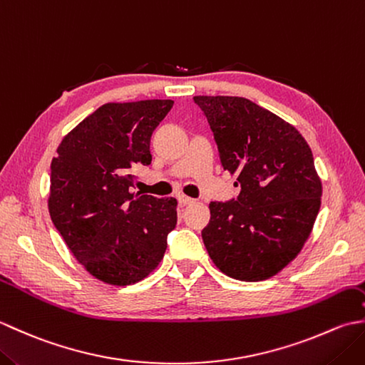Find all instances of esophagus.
<instances>
[{
    "instance_id": "34e87169",
    "label": "esophagus",
    "mask_w": 365,
    "mask_h": 365,
    "mask_svg": "<svg viewBox=\"0 0 365 365\" xmlns=\"http://www.w3.org/2000/svg\"><path fill=\"white\" fill-rule=\"evenodd\" d=\"M195 202V199H191V197H187V196H178V204H180L182 207H185V205H190V204H192Z\"/></svg>"
}]
</instances>
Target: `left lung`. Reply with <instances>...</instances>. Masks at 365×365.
<instances>
[{"label": "left lung", "instance_id": "left-lung-1", "mask_svg": "<svg viewBox=\"0 0 365 365\" xmlns=\"http://www.w3.org/2000/svg\"><path fill=\"white\" fill-rule=\"evenodd\" d=\"M237 199L210 202L202 240L213 263L238 281H265L297 257L322 204L306 139L289 122L243 97L196 96Z\"/></svg>", "mask_w": 365, "mask_h": 365}]
</instances>
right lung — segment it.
<instances>
[{
	"mask_svg": "<svg viewBox=\"0 0 365 365\" xmlns=\"http://www.w3.org/2000/svg\"><path fill=\"white\" fill-rule=\"evenodd\" d=\"M173 100L105 103L61 141L51 161L54 227L89 274L111 285L143 281L160 265L177 200L131 192L150 165V136Z\"/></svg>",
	"mask_w": 365,
	"mask_h": 365,
	"instance_id": "add662e5",
	"label": "right lung"
}]
</instances>
